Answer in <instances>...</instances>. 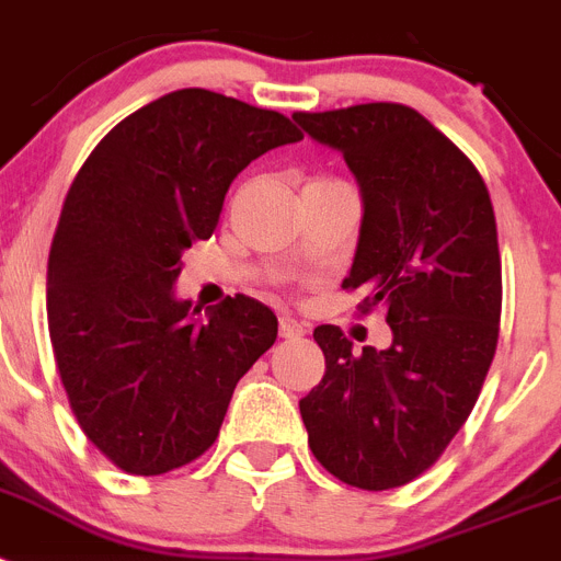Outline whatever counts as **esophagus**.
<instances>
[{"label": "esophagus", "instance_id": "34e87169", "mask_svg": "<svg viewBox=\"0 0 561 561\" xmlns=\"http://www.w3.org/2000/svg\"><path fill=\"white\" fill-rule=\"evenodd\" d=\"M277 331H280V336H284V340H300V336L306 334L304 325L297 323V320H291V317H280Z\"/></svg>", "mask_w": 561, "mask_h": 561}]
</instances>
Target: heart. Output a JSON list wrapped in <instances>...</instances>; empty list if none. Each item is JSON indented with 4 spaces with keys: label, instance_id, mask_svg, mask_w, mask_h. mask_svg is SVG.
<instances>
[{
    "label": "heart",
    "instance_id": "b5f03b06",
    "mask_svg": "<svg viewBox=\"0 0 561 561\" xmlns=\"http://www.w3.org/2000/svg\"><path fill=\"white\" fill-rule=\"evenodd\" d=\"M325 185H336V182L334 180H311L306 187H325Z\"/></svg>",
    "mask_w": 561,
    "mask_h": 561
}]
</instances>
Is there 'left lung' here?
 I'll return each mask as SVG.
<instances>
[{"instance_id": "1", "label": "left lung", "mask_w": 561, "mask_h": 561, "mask_svg": "<svg viewBox=\"0 0 561 561\" xmlns=\"http://www.w3.org/2000/svg\"><path fill=\"white\" fill-rule=\"evenodd\" d=\"M342 151L362 187L359 247L342 289L385 309L393 345L317 325L325 376L300 415L314 458L342 483L385 492L424 474L472 413L497 351L503 270L489 187L415 108L359 103L291 114Z\"/></svg>"}]
</instances>
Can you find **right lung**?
Wrapping results in <instances>:
<instances>
[{
  "label": "right lung",
  "instance_id": "add662e5",
  "mask_svg": "<svg viewBox=\"0 0 561 561\" xmlns=\"http://www.w3.org/2000/svg\"><path fill=\"white\" fill-rule=\"evenodd\" d=\"M297 140L280 112L176 89L117 123L69 185L49 247V342L83 435L123 472L205 455L238 379L272 348L264 304L236 295L196 320L173 280L238 173Z\"/></svg>",
  "mask_w": 561,
  "mask_h": 561
}]
</instances>
